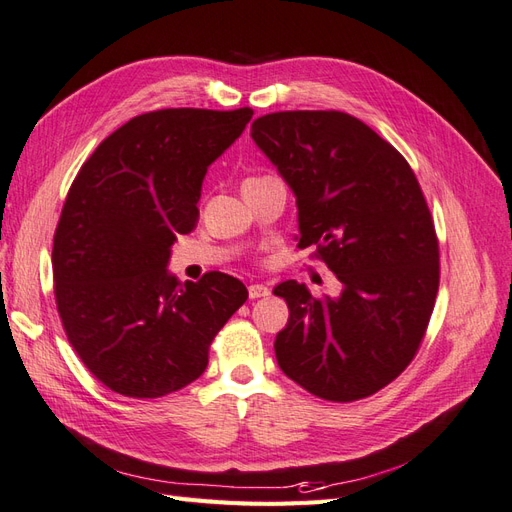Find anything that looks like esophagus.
Here are the masks:
<instances>
[{
  "mask_svg": "<svg viewBox=\"0 0 512 512\" xmlns=\"http://www.w3.org/2000/svg\"><path fill=\"white\" fill-rule=\"evenodd\" d=\"M266 295H270V289H268L266 285H259V283L249 285V298H251V300L266 298Z\"/></svg>",
  "mask_w": 512,
  "mask_h": 512,
  "instance_id": "1",
  "label": "esophagus"
}]
</instances>
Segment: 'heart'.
Masks as SVG:
<instances>
[{"label": "heart", "mask_w": 512, "mask_h": 512, "mask_svg": "<svg viewBox=\"0 0 512 512\" xmlns=\"http://www.w3.org/2000/svg\"><path fill=\"white\" fill-rule=\"evenodd\" d=\"M261 178H266V176H251V178H246V180H244V185L255 183V180H261Z\"/></svg>", "instance_id": "obj_1"}]
</instances>
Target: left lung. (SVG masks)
I'll list each match as a JSON object with an SVG mask.
<instances>
[{
  "label": "left lung",
  "instance_id": "8db88e82",
  "mask_svg": "<svg viewBox=\"0 0 512 512\" xmlns=\"http://www.w3.org/2000/svg\"><path fill=\"white\" fill-rule=\"evenodd\" d=\"M251 136L298 197L300 242L342 285L315 298L280 283L289 323L280 370L327 402H355L395 381L430 325L440 246L419 180L398 148L340 110H283Z\"/></svg>",
  "mask_w": 512,
  "mask_h": 512
}]
</instances>
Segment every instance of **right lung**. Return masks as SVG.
Instances as JSON below:
<instances>
[{"label": "right lung", "mask_w": 512, "mask_h": 512, "mask_svg": "<svg viewBox=\"0 0 512 512\" xmlns=\"http://www.w3.org/2000/svg\"><path fill=\"white\" fill-rule=\"evenodd\" d=\"M253 108H166L121 125L82 163L53 238L55 302L87 370L153 400L200 378L214 336L249 298L238 278L180 285L170 249L195 227L202 180Z\"/></svg>", "instance_id": "obj_1"}]
</instances>
